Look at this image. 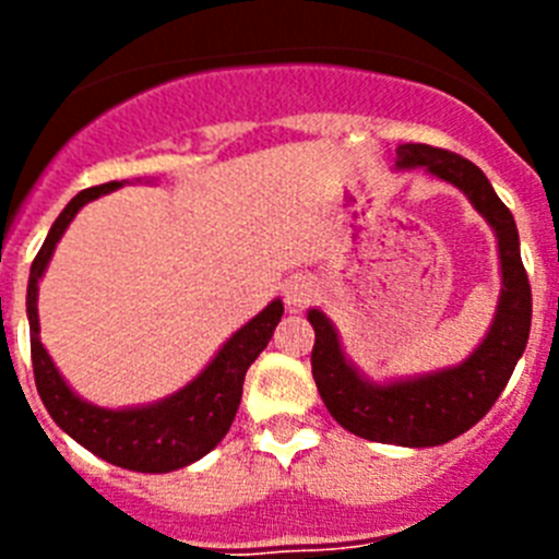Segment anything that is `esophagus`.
<instances>
[{
	"mask_svg": "<svg viewBox=\"0 0 559 559\" xmlns=\"http://www.w3.org/2000/svg\"><path fill=\"white\" fill-rule=\"evenodd\" d=\"M283 290H285V302H288V308H294V310L305 308V305H308L310 299L316 296L313 276H308V274L290 276Z\"/></svg>",
	"mask_w": 559,
	"mask_h": 559,
	"instance_id": "esophagus-1",
	"label": "esophagus"
}]
</instances>
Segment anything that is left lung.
<instances>
[{
    "mask_svg": "<svg viewBox=\"0 0 559 559\" xmlns=\"http://www.w3.org/2000/svg\"><path fill=\"white\" fill-rule=\"evenodd\" d=\"M394 165L426 167L431 176L451 181L496 231L503 288L490 333L459 367L397 383H369L344 358L328 316L310 310L308 319L316 330L310 364L324 406L341 428L383 445L433 448L476 426L503 392L530 341L532 288L521 260L515 218L471 159L408 142L397 147Z\"/></svg>",
    "mask_w": 559,
    "mask_h": 559,
    "instance_id": "obj_1",
    "label": "left lung"
}]
</instances>
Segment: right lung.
<instances>
[{"label": "right lung", "instance_id": "add662e5", "mask_svg": "<svg viewBox=\"0 0 559 559\" xmlns=\"http://www.w3.org/2000/svg\"><path fill=\"white\" fill-rule=\"evenodd\" d=\"M117 187H120V181H108V185L78 192L75 199L67 204V210L56 218L36 260L29 265L27 316L33 374H36V389L49 417L56 419L58 426L75 442H81L86 451L117 464V467H126V471L170 473L199 462L226 437L237 406H240L246 369L254 364L257 355L269 347L274 328L283 319V302L274 299L263 313H257L249 324H243L226 341L199 378L162 403L111 412V408H97L78 397L67 386V380L61 378V372L44 349L41 338H38V280H41L49 257L56 251V243L67 231L69 221L78 215V210L88 201L100 199L103 192L117 190Z\"/></svg>", "mask_w": 559, "mask_h": 559}]
</instances>
